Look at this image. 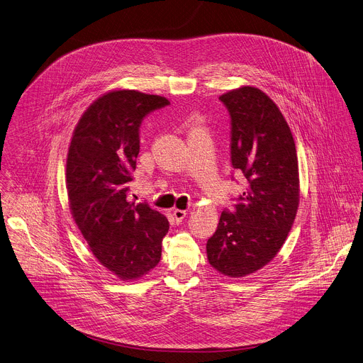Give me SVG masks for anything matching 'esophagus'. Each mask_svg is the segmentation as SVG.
<instances>
[{"mask_svg":"<svg viewBox=\"0 0 363 363\" xmlns=\"http://www.w3.org/2000/svg\"><path fill=\"white\" fill-rule=\"evenodd\" d=\"M186 216H187V211H186V210H179V208H176V210L173 211V218H174L176 223H182V221L186 218Z\"/></svg>","mask_w":363,"mask_h":363,"instance_id":"1","label":"esophagus"}]
</instances>
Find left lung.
I'll use <instances>...</instances> for the list:
<instances>
[{"mask_svg":"<svg viewBox=\"0 0 363 363\" xmlns=\"http://www.w3.org/2000/svg\"><path fill=\"white\" fill-rule=\"evenodd\" d=\"M231 116V164L247 179L234 213L223 211L206 250L218 272L240 278L281 250L299 206L295 142L279 108L261 89L241 86L220 96Z\"/></svg>","mask_w":363,"mask_h":363,"instance_id":"1","label":"left lung"}]
</instances>
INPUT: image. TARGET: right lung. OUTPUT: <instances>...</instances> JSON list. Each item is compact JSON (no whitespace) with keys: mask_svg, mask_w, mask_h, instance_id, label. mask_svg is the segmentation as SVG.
I'll list each match as a JSON object with an SVG mask.
<instances>
[{"mask_svg":"<svg viewBox=\"0 0 363 363\" xmlns=\"http://www.w3.org/2000/svg\"><path fill=\"white\" fill-rule=\"evenodd\" d=\"M170 102L135 89L104 94L81 116L67 156L71 214L95 258L122 281L153 269L162 257L167 218L128 201L143 118Z\"/></svg>","mask_w":363,"mask_h":363,"instance_id":"right-lung-1","label":"right lung"}]
</instances>
